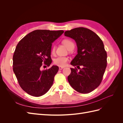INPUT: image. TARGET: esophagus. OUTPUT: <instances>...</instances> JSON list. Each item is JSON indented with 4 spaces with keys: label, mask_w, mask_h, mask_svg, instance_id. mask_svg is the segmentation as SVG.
Here are the masks:
<instances>
[{
    "label": "esophagus",
    "mask_w": 123,
    "mask_h": 123,
    "mask_svg": "<svg viewBox=\"0 0 123 123\" xmlns=\"http://www.w3.org/2000/svg\"><path fill=\"white\" fill-rule=\"evenodd\" d=\"M64 67H61V66L59 67V70H62V69H64Z\"/></svg>",
    "instance_id": "1"
}]
</instances>
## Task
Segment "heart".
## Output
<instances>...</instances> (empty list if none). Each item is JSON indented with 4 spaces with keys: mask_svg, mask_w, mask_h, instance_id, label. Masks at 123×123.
I'll use <instances>...</instances> for the list:
<instances>
[{
    "mask_svg": "<svg viewBox=\"0 0 123 123\" xmlns=\"http://www.w3.org/2000/svg\"><path fill=\"white\" fill-rule=\"evenodd\" d=\"M62 43L68 50L72 47H74V43L70 39H66L63 40ZM54 52H55V47H53L52 48V52L54 53ZM68 61H69L68 57H65V56H58L54 59V62L55 65H56L58 66L64 67L67 65V64Z\"/></svg>",
    "mask_w": 123,
    "mask_h": 123,
    "instance_id": "heart-1",
    "label": "heart"
}]
</instances>
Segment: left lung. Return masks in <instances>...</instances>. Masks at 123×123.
Instances as JSON below:
<instances>
[{"label":"left lung","mask_w":123,"mask_h":123,"mask_svg":"<svg viewBox=\"0 0 123 123\" xmlns=\"http://www.w3.org/2000/svg\"><path fill=\"white\" fill-rule=\"evenodd\" d=\"M65 36L73 39L77 47V54L71 65L78 68H71L68 77L70 85L80 93H88L101 83L107 67V52L103 41L94 32L83 27L65 32Z\"/></svg>","instance_id":"left-lung-1"}]
</instances>
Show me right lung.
Listing matches in <instances>:
<instances>
[{"label": "right lung", "instance_id": "right-lung-1", "mask_svg": "<svg viewBox=\"0 0 123 123\" xmlns=\"http://www.w3.org/2000/svg\"><path fill=\"white\" fill-rule=\"evenodd\" d=\"M64 32L36 30L17 44L13 57V69L20 87L28 94L38 97L46 93L52 86L58 67L52 66L43 71L40 67L50 66L52 43Z\"/></svg>", "mask_w": 123, "mask_h": 123}]
</instances>
